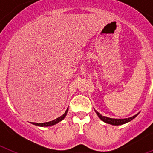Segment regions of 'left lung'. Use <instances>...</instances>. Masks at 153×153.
Listing matches in <instances>:
<instances>
[{
    "instance_id": "1",
    "label": "left lung",
    "mask_w": 153,
    "mask_h": 153,
    "mask_svg": "<svg viewBox=\"0 0 153 153\" xmlns=\"http://www.w3.org/2000/svg\"><path fill=\"white\" fill-rule=\"evenodd\" d=\"M95 112L97 114V116L99 117V118L101 120H102L103 122L106 123L111 124V125H113V126L123 125V124L129 122V121L132 120L134 118H136V116H138V114H139V113H137V114L133 116V117H129V118H126V119H112L106 117H102V115H101L100 113H99L97 110H95Z\"/></svg>"
}]
</instances>
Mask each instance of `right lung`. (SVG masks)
<instances>
[{
    "mask_svg": "<svg viewBox=\"0 0 153 153\" xmlns=\"http://www.w3.org/2000/svg\"><path fill=\"white\" fill-rule=\"evenodd\" d=\"M67 112H68V109L66 110V112H65L64 114H63V116H61V117H58V118H56V120H52V121H50V122L42 123H32V124H33V125H36V126H43V127L44 126H51L55 125V124L58 123L59 122L62 121V120L65 118V117L67 116Z\"/></svg>",
    "mask_w": 153,
    "mask_h": 153,
    "instance_id": "right-lung-1",
    "label": "right lung"
}]
</instances>
